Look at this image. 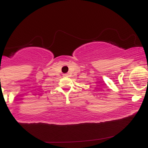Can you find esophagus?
<instances>
[{
  "instance_id": "esophagus-1",
  "label": "esophagus",
  "mask_w": 148,
  "mask_h": 148,
  "mask_svg": "<svg viewBox=\"0 0 148 148\" xmlns=\"http://www.w3.org/2000/svg\"><path fill=\"white\" fill-rule=\"evenodd\" d=\"M64 76H68V74H64Z\"/></svg>"
}]
</instances>
